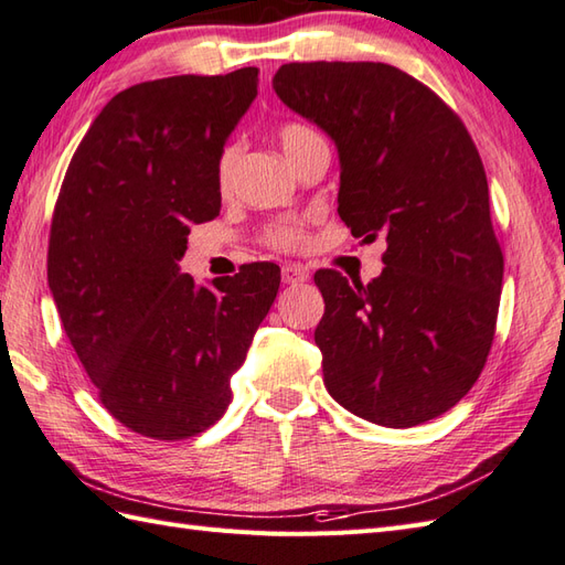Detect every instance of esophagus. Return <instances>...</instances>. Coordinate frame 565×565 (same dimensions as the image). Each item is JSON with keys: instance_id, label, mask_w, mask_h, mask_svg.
<instances>
[{"instance_id": "esophagus-1", "label": "esophagus", "mask_w": 565, "mask_h": 565, "mask_svg": "<svg viewBox=\"0 0 565 565\" xmlns=\"http://www.w3.org/2000/svg\"><path fill=\"white\" fill-rule=\"evenodd\" d=\"M281 279L284 284H303L308 281V269L301 267V264H286L281 269Z\"/></svg>"}]
</instances>
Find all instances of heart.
<instances>
[{
    "mask_svg": "<svg viewBox=\"0 0 565 565\" xmlns=\"http://www.w3.org/2000/svg\"><path fill=\"white\" fill-rule=\"evenodd\" d=\"M279 146L284 150L286 158L289 162L294 158H298L306 150V146H310L316 138H320L313 128H308L303 124H284L279 128ZM239 160V146L237 142H227V146L221 150L218 154V162H215V182H218V189L223 194L233 189L235 182V167ZM264 243L274 249H281V252H298L308 245V233H306V225L303 221H279L269 225L267 231H264Z\"/></svg>",
    "mask_w": 565,
    "mask_h": 565,
    "instance_id": "1",
    "label": "heart"
}]
</instances>
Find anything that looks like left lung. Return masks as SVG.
<instances>
[{"label": "left lung", "instance_id": "left-lung-1", "mask_svg": "<svg viewBox=\"0 0 565 565\" xmlns=\"http://www.w3.org/2000/svg\"><path fill=\"white\" fill-rule=\"evenodd\" d=\"M271 84L338 146L340 218L388 245L369 284L316 271L328 393L383 427L439 417L481 376L495 334L505 262L481 154L461 118L393 65L289 63Z\"/></svg>", "mask_w": 565, "mask_h": 565}]
</instances>
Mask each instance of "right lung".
Masks as SVG:
<instances>
[{"label":"right lung","mask_w":565,"mask_h":565,"mask_svg":"<svg viewBox=\"0 0 565 565\" xmlns=\"http://www.w3.org/2000/svg\"><path fill=\"white\" fill-rule=\"evenodd\" d=\"M257 67L118 92L70 160L47 286L102 405L152 439L221 419L231 376L279 291L274 262L196 286L179 271L191 223L221 211L215 162L257 97Z\"/></svg>","instance_id":"1"}]
</instances>
